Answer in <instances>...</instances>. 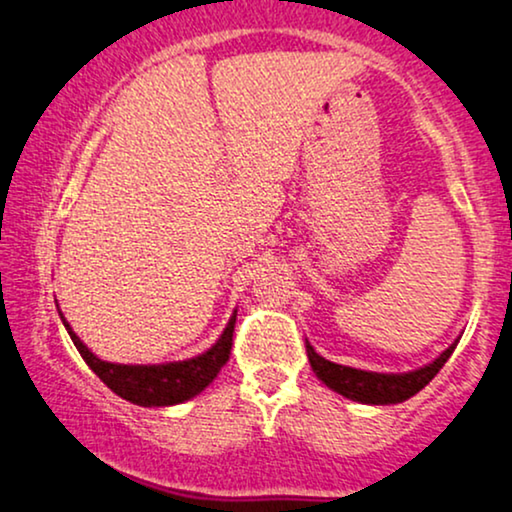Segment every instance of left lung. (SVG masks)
<instances>
[{
    "instance_id": "1",
    "label": "left lung",
    "mask_w": 512,
    "mask_h": 512,
    "mask_svg": "<svg viewBox=\"0 0 512 512\" xmlns=\"http://www.w3.org/2000/svg\"><path fill=\"white\" fill-rule=\"evenodd\" d=\"M458 346V341L453 346H448L443 353L436 357L432 365H424L415 372L405 374H379V372H365V369H353L346 365H336V362L324 360L322 355L315 353V348L310 343H305L307 357H310V365L315 369V374L324 381L329 389H334L341 396L357 403L367 405H391V403H403L415 393H420L424 386L432 381L439 369L446 365V360Z\"/></svg>"
}]
</instances>
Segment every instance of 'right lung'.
Segmentation results:
<instances>
[{
    "label": "right lung",
    "instance_id": "add662e5",
    "mask_svg": "<svg viewBox=\"0 0 512 512\" xmlns=\"http://www.w3.org/2000/svg\"><path fill=\"white\" fill-rule=\"evenodd\" d=\"M61 322L69 331L80 357L116 396L131 400L135 405H143V408H162V405H178L183 400H190L212 384L219 369L229 362L236 315L229 319L224 334L207 353L183 362H169V365H114V362H104L97 355H92L88 346L73 334L64 317H61Z\"/></svg>",
    "mask_w": 512,
    "mask_h": 512
}]
</instances>
